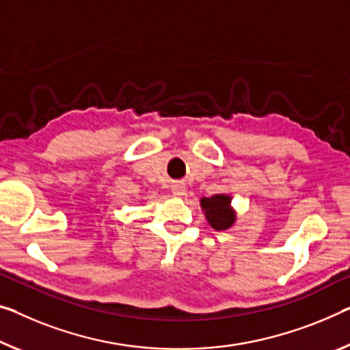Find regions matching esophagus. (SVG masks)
<instances>
[{
  "label": "esophagus",
  "mask_w": 350,
  "mask_h": 350,
  "mask_svg": "<svg viewBox=\"0 0 350 350\" xmlns=\"http://www.w3.org/2000/svg\"><path fill=\"white\" fill-rule=\"evenodd\" d=\"M172 192H174L175 196H183V193L186 192V186L183 185V183H176V185L172 186Z\"/></svg>",
  "instance_id": "34e87169"
}]
</instances>
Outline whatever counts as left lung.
Returning <instances> with one entry per match:
<instances>
[{
  "instance_id": "1",
  "label": "left lung",
  "mask_w": 350,
  "mask_h": 350,
  "mask_svg": "<svg viewBox=\"0 0 350 350\" xmlns=\"http://www.w3.org/2000/svg\"><path fill=\"white\" fill-rule=\"evenodd\" d=\"M202 208L206 211V219L214 230H225L233 225L234 213L230 209V197L213 196L202 198Z\"/></svg>"
}]
</instances>
